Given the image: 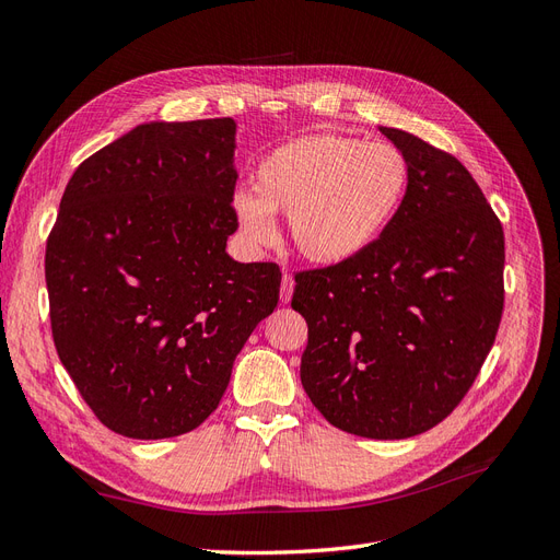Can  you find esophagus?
<instances>
[{"mask_svg":"<svg viewBox=\"0 0 560 560\" xmlns=\"http://www.w3.org/2000/svg\"><path fill=\"white\" fill-rule=\"evenodd\" d=\"M292 292H294V278L290 273L282 276V284H280V301L287 303L292 299Z\"/></svg>","mask_w":560,"mask_h":560,"instance_id":"1","label":"esophagus"}]
</instances>
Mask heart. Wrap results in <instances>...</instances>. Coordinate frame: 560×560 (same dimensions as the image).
I'll return each instance as SVG.
<instances>
[{"instance_id":"heart-1","label":"heart","mask_w":560,"mask_h":560,"mask_svg":"<svg viewBox=\"0 0 560 560\" xmlns=\"http://www.w3.org/2000/svg\"><path fill=\"white\" fill-rule=\"evenodd\" d=\"M409 186L401 151L341 135H303L259 161L254 189H235L231 214L249 247L273 241L276 212L290 238L319 266L358 259L393 224Z\"/></svg>"}]
</instances>
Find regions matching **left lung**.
Returning <instances> with one entry per match:
<instances>
[{
    "label": "left lung",
    "mask_w": 560,
    "mask_h": 560,
    "mask_svg": "<svg viewBox=\"0 0 560 560\" xmlns=\"http://www.w3.org/2000/svg\"><path fill=\"white\" fill-rule=\"evenodd\" d=\"M409 165L393 224L358 259L296 273L301 383L334 428L409 439L442 422L493 348L504 233L467 167L399 128Z\"/></svg>",
    "instance_id": "obj_1"
}]
</instances>
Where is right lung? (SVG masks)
I'll return each mask as SVG.
<instances>
[{
	"instance_id": "obj_1",
	"label": "right lung",
	"mask_w": 560,
	"mask_h": 560,
	"mask_svg": "<svg viewBox=\"0 0 560 560\" xmlns=\"http://www.w3.org/2000/svg\"><path fill=\"white\" fill-rule=\"evenodd\" d=\"M235 121H149L83 161L46 243L58 358L103 425L196 430L280 294L276 264L226 254L238 229Z\"/></svg>"
}]
</instances>
